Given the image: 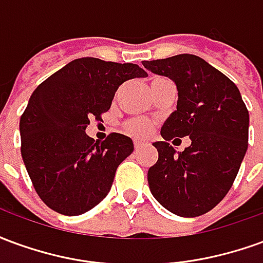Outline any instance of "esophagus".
<instances>
[{
    "label": "esophagus",
    "instance_id": "1",
    "mask_svg": "<svg viewBox=\"0 0 263 263\" xmlns=\"http://www.w3.org/2000/svg\"><path fill=\"white\" fill-rule=\"evenodd\" d=\"M146 145H148V142L145 139H134V146H135V149H141L143 146H146Z\"/></svg>",
    "mask_w": 263,
    "mask_h": 263
}]
</instances>
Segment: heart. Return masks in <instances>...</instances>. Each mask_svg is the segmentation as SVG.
I'll return each instance as SVG.
<instances>
[{
    "label": "heart",
    "instance_id": "b5f03b06",
    "mask_svg": "<svg viewBox=\"0 0 263 263\" xmlns=\"http://www.w3.org/2000/svg\"><path fill=\"white\" fill-rule=\"evenodd\" d=\"M125 129L132 135L145 137L152 131V122L143 118H131L125 122Z\"/></svg>",
    "mask_w": 263,
    "mask_h": 263
}]
</instances>
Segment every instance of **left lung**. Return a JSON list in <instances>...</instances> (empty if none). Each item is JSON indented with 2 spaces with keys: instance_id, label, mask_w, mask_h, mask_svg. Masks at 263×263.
Masks as SVG:
<instances>
[{
  "instance_id": "obj_1",
  "label": "left lung",
  "mask_w": 263,
  "mask_h": 263,
  "mask_svg": "<svg viewBox=\"0 0 263 263\" xmlns=\"http://www.w3.org/2000/svg\"><path fill=\"white\" fill-rule=\"evenodd\" d=\"M145 69L176 83L175 112L155 142L158 162L148 171L149 189L165 209L180 217H197L226 197L248 148L249 114L238 87L226 74L194 54L143 60ZM190 136L179 155L168 145Z\"/></svg>"
}]
</instances>
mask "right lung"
Returning <instances> with one entry per match:
<instances>
[{
  "mask_svg": "<svg viewBox=\"0 0 263 263\" xmlns=\"http://www.w3.org/2000/svg\"><path fill=\"white\" fill-rule=\"evenodd\" d=\"M148 73L134 63L81 58L48 77L21 115V155L37 196L49 209L80 215L108 194L115 171L134 151L129 137L112 132L103 142L86 134L101 118L118 87Z\"/></svg>",
  "mask_w": 263,
  "mask_h": 263,
  "instance_id": "obj_1",
  "label": "right lung"
}]
</instances>
